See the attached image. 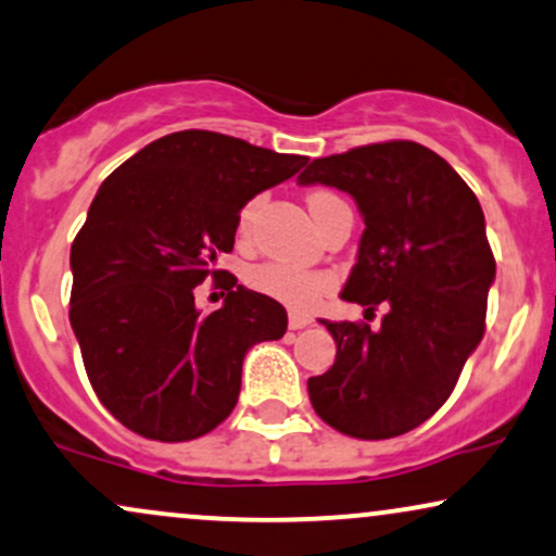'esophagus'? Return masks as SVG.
I'll use <instances>...</instances> for the list:
<instances>
[{"label": "esophagus", "mask_w": 556, "mask_h": 556, "mask_svg": "<svg viewBox=\"0 0 556 556\" xmlns=\"http://www.w3.org/2000/svg\"><path fill=\"white\" fill-rule=\"evenodd\" d=\"M309 325H312V319H306V317H301V314L291 312V317H289V330H304V327H309Z\"/></svg>", "instance_id": "obj_1"}]
</instances>
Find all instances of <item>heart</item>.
<instances>
[{
    "label": "heart",
    "instance_id": "b5f03b06",
    "mask_svg": "<svg viewBox=\"0 0 556 556\" xmlns=\"http://www.w3.org/2000/svg\"><path fill=\"white\" fill-rule=\"evenodd\" d=\"M334 198L327 190H312L306 195V203H309V211L319 208L321 203ZM260 201H250L239 214V229L247 231V226L252 224V216H255ZM250 286L257 289L265 296L283 301V304L293 306L299 312H309L319 304L321 296L332 291V278L325 276V273H312V270H299L293 265H283V263H265L257 265L255 270L250 273Z\"/></svg>",
    "mask_w": 556,
    "mask_h": 556
}]
</instances>
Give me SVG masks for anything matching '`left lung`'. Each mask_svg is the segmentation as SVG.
Wrapping results in <instances>:
<instances>
[{"label":"left lung","mask_w":556,"mask_h":556,"mask_svg":"<svg viewBox=\"0 0 556 556\" xmlns=\"http://www.w3.org/2000/svg\"><path fill=\"white\" fill-rule=\"evenodd\" d=\"M299 182L355 198L366 229L342 299L366 312L387 306L381 330L321 319L338 355L309 379L314 413L361 441L409 433L443 407L484 334L495 257L482 205L443 156L415 141L321 156Z\"/></svg>","instance_id":"8db88e82"}]
</instances>
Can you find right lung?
<instances>
[{
    "mask_svg": "<svg viewBox=\"0 0 556 556\" xmlns=\"http://www.w3.org/2000/svg\"><path fill=\"white\" fill-rule=\"evenodd\" d=\"M306 156L214 131L143 147L100 185L72 244L68 321L98 400L149 441H193L231 415L244 353L283 338L286 309L226 270L239 211ZM215 278L222 311L200 317L194 286Z\"/></svg>",
    "mask_w": 556,
    "mask_h": 556,
    "instance_id": "obj_1",
    "label": "right lung"
}]
</instances>
